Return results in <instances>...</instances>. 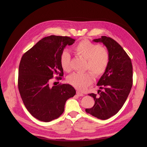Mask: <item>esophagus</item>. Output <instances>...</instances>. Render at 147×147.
I'll list each match as a JSON object with an SVG mask.
<instances>
[{"instance_id": "1", "label": "esophagus", "mask_w": 147, "mask_h": 147, "mask_svg": "<svg viewBox=\"0 0 147 147\" xmlns=\"http://www.w3.org/2000/svg\"><path fill=\"white\" fill-rule=\"evenodd\" d=\"M76 94H77V95H78V96H84L83 94L81 93V92H80L79 91H78V92H76Z\"/></svg>"}]
</instances>
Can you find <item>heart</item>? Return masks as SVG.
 Instances as JSON below:
<instances>
[{
	"mask_svg": "<svg viewBox=\"0 0 147 147\" xmlns=\"http://www.w3.org/2000/svg\"><path fill=\"white\" fill-rule=\"evenodd\" d=\"M74 51L77 55L86 60L85 69L90 70L95 78L104 73L109 62V53L106 48L88 40H84L75 46ZM60 64L64 71H70V55L68 51H64L61 53ZM67 80L75 88L83 90L92 83V78L88 71L74 73L68 76Z\"/></svg>",
	"mask_w": 147,
	"mask_h": 147,
	"instance_id": "1",
	"label": "heart"
}]
</instances>
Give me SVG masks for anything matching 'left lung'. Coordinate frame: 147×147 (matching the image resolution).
<instances>
[{"instance_id":"1","label":"left lung","mask_w":147,"mask_h":147,"mask_svg":"<svg viewBox=\"0 0 147 147\" xmlns=\"http://www.w3.org/2000/svg\"><path fill=\"white\" fill-rule=\"evenodd\" d=\"M102 43L109 53V62L97 86L99 95L93 97V107L85 110L87 113L101 120H106L116 114L126 101L132 86L133 68L131 59L121 46L112 38L101 36L93 40Z\"/></svg>"}]
</instances>
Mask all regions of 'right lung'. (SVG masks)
Instances as JSON below:
<instances>
[{
	"label": "right lung",
	"instance_id": "right-lung-1",
	"mask_svg": "<svg viewBox=\"0 0 147 147\" xmlns=\"http://www.w3.org/2000/svg\"><path fill=\"white\" fill-rule=\"evenodd\" d=\"M74 42L67 36L46 37L21 58L19 92L27 110L38 120L49 122L58 118L64 111L67 100L76 95V90L69 84L50 85L54 74L63 76L61 54L67 45H71Z\"/></svg>",
	"mask_w": 147,
	"mask_h": 147
}]
</instances>
